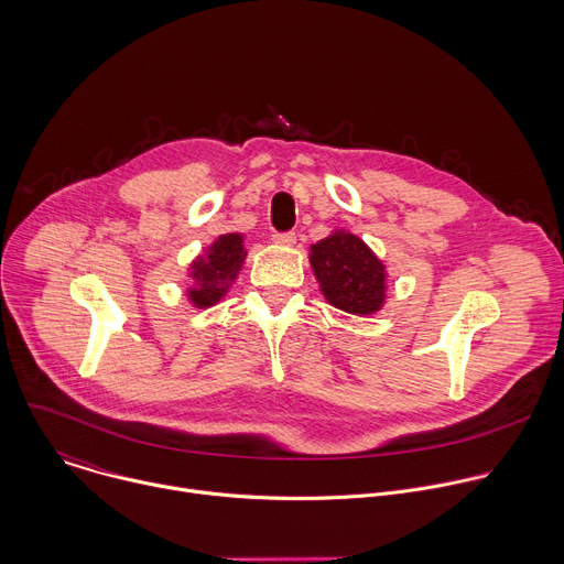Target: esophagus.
I'll use <instances>...</instances> for the list:
<instances>
[{
  "label": "esophagus",
  "mask_w": 564,
  "mask_h": 564,
  "mask_svg": "<svg viewBox=\"0 0 564 564\" xmlns=\"http://www.w3.org/2000/svg\"><path fill=\"white\" fill-rule=\"evenodd\" d=\"M272 239L279 246H294L296 243V235L294 232H276Z\"/></svg>",
  "instance_id": "34e87169"
}]
</instances>
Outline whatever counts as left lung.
I'll return each mask as SVG.
<instances>
[{
  "mask_svg": "<svg viewBox=\"0 0 564 564\" xmlns=\"http://www.w3.org/2000/svg\"><path fill=\"white\" fill-rule=\"evenodd\" d=\"M310 263L323 296L349 314H373L386 303V265L362 239L336 230L312 246Z\"/></svg>",
  "mask_w": 564,
  "mask_h": 564,
  "instance_id": "1",
  "label": "left lung"
}]
</instances>
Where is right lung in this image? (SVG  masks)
Instances as JSON below:
<instances>
[{
  "instance_id": "obj_1",
  "label": "right lung",
  "mask_w": 564,
  "mask_h": 564,
  "mask_svg": "<svg viewBox=\"0 0 564 564\" xmlns=\"http://www.w3.org/2000/svg\"><path fill=\"white\" fill-rule=\"evenodd\" d=\"M246 261L243 237L221 235L204 257L193 263L191 276L195 279V288L187 290V296L197 307H210L224 299L230 283L237 279L241 265Z\"/></svg>"
}]
</instances>
